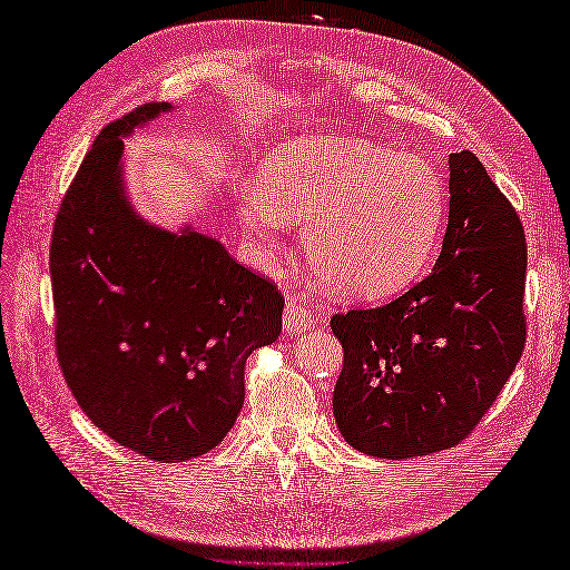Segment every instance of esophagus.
<instances>
[{"mask_svg":"<svg viewBox=\"0 0 570 570\" xmlns=\"http://www.w3.org/2000/svg\"><path fill=\"white\" fill-rule=\"evenodd\" d=\"M311 313L301 306V304H286L284 308V331L298 335V333H306L311 328Z\"/></svg>","mask_w":570,"mask_h":570,"instance_id":"1","label":"esophagus"}]
</instances>
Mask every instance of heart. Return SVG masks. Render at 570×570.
<instances>
[{
    "instance_id": "1",
    "label": "heart",
    "mask_w": 570,
    "mask_h": 570,
    "mask_svg": "<svg viewBox=\"0 0 570 570\" xmlns=\"http://www.w3.org/2000/svg\"><path fill=\"white\" fill-rule=\"evenodd\" d=\"M448 217L439 171L414 154L360 137H304L274 149L239 203L264 249L304 227L313 276L345 298L404 292L429 269Z\"/></svg>"
}]
</instances>
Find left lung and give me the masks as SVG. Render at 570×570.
<instances>
[{"label":"left lung","instance_id":"obj_1","mask_svg":"<svg viewBox=\"0 0 570 570\" xmlns=\"http://www.w3.org/2000/svg\"><path fill=\"white\" fill-rule=\"evenodd\" d=\"M448 171V227L433 272L392 304L331 321L345 350L335 423L374 458L463 441L524 350V227L475 154H451Z\"/></svg>","mask_w":570,"mask_h":570}]
</instances>
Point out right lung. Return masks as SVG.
Listing matches in <instances>:
<instances>
[{"label": "right lung", "mask_w": 570, "mask_h": 570, "mask_svg": "<svg viewBox=\"0 0 570 570\" xmlns=\"http://www.w3.org/2000/svg\"><path fill=\"white\" fill-rule=\"evenodd\" d=\"M137 107L107 125L68 188L51 239L56 347L88 419L161 463L208 453L245 402V362L282 333L284 298L198 227L135 210L125 137L171 112Z\"/></svg>", "instance_id": "obj_1"}]
</instances>
